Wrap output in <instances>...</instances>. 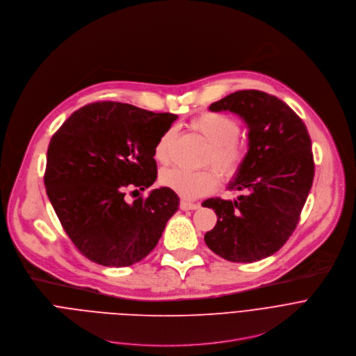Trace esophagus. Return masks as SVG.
I'll return each instance as SVG.
<instances>
[{
    "label": "esophagus",
    "instance_id": "34e87169",
    "mask_svg": "<svg viewBox=\"0 0 356 356\" xmlns=\"http://www.w3.org/2000/svg\"><path fill=\"white\" fill-rule=\"evenodd\" d=\"M199 206H200L199 203H192V202H188V200H181V203H179V207L182 210H195Z\"/></svg>",
    "mask_w": 356,
    "mask_h": 356
}]
</instances>
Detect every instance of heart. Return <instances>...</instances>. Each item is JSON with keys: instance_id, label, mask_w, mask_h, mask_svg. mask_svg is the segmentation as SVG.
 I'll use <instances>...</instances> for the list:
<instances>
[{"instance_id": "1", "label": "heart", "mask_w": 356, "mask_h": 356, "mask_svg": "<svg viewBox=\"0 0 356 356\" xmlns=\"http://www.w3.org/2000/svg\"><path fill=\"white\" fill-rule=\"evenodd\" d=\"M188 127L207 143L204 164H211L225 179H233L241 171L248 156V146L238 137L240 124L236 119L219 112H204L193 118ZM174 136V129H168L157 140L154 147V159L157 161H168ZM160 181L179 196L196 199L216 188L218 175L207 168L188 171L174 167L163 171Z\"/></svg>"}]
</instances>
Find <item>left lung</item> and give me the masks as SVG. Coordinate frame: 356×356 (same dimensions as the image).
<instances>
[{"instance_id": "1", "label": "left lung", "mask_w": 356, "mask_h": 356, "mask_svg": "<svg viewBox=\"0 0 356 356\" xmlns=\"http://www.w3.org/2000/svg\"><path fill=\"white\" fill-rule=\"evenodd\" d=\"M209 109L230 111L245 122L248 156L229 185L245 193L202 203L218 215L204 243L232 262L259 261L282 248L299 223L314 178L307 127L285 102L257 90L233 92Z\"/></svg>"}]
</instances>
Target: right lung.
Here are the masks:
<instances>
[{
	"instance_id": "obj_1",
	"label": "right lung",
	"mask_w": 356,
	"mask_h": 356,
	"mask_svg": "<svg viewBox=\"0 0 356 356\" xmlns=\"http://www.w3.org/2000/svg\"><path fill=\"white\" fill-rule=\"evenodd\" d=\"M177 118L104 101L80 108L53 134L46 193L70 240L92 262L120 268L141 261L178 210L168 188L131 203L124 196L157 179L154 147Z\"/></svg>"
}]
</instances>
